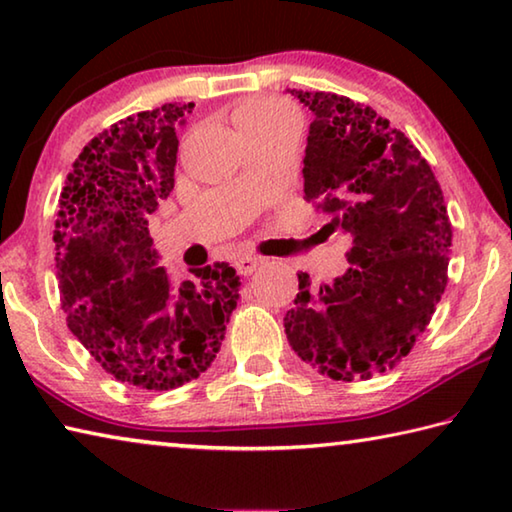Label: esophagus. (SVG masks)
<instances>
[{
	"label": "esophagus",
	"mask_w": 512,
	"mask_h": 512,
	"mask_svg": "<svg viewBox=\"0 0 512 512\" xmlns=\"http://www.w3.org/2000/svg\"><path fill=\"white\" fill-rule=\"evenodd\" d=\"M264 264V259L262 257H257V255H239L237 259H235V266H237V271L241 273V275H250V273H255L259 266Z\"/></svg>",
	"instance_id": "esophagus-1"
}]
</instances>
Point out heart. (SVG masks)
<instances>
[{
    "mask_svg": "<svg viewBox=\"0 0 512 512\" xmlns=\"http://www.w3.org/2000/svg\"><path fill=\"white\" fill-rule=\"evenodd\" d=\"M235 119H237L239 131L246 133V131H255V128L282 124V121L298 119V117L287 103L275 101V99H259V101L246 103L244 108H239Z\"/></svg>",
    "mask_w": 512,
    "mask_h": 512,
    "instance_id": "1",
    "label": "heart"
}]
</instances>
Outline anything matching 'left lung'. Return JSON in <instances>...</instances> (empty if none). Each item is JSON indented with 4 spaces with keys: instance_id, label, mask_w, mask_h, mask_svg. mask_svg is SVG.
<instances>
[{
    "instance_id": "8db88e82",
    "label": "left lung",
    "mask_w": 512,
    "mask_h": 512,
    "mask_svg": "<svg viewBox=\"0 0 512 512\" xmlns=\"http://www.w3.org/2000/svg\"><path fill=\"white\" fill-rule=\"evenodd\" d=\"M311 110L305 198L350 235L348 271L314 289L298 273L284 316L289 345L320 375L352 381L393 370L427 329L447 287L452 223L427 160L370 106L289 90Z\"/></svg>"
}]
</instances>
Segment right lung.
<instances>
[{"instance_id":"add662e5","label":"right lung","mask_w":512,"mask_h":512,"mask_svg":"<svg viewBox=\"0 0 512 512\" xmlns=\"http://www.w3.org/2000/svg\"><path fill=\"white\" fill-rule=\"evenodd\" d=\"M194 103H164L112 124L67 173L56 216V268L67 325L121 384L171 391L212 366L239 275L225 262L173 284L149 214L173 189L178 126Z\"/></svg>"}]
</instances>
